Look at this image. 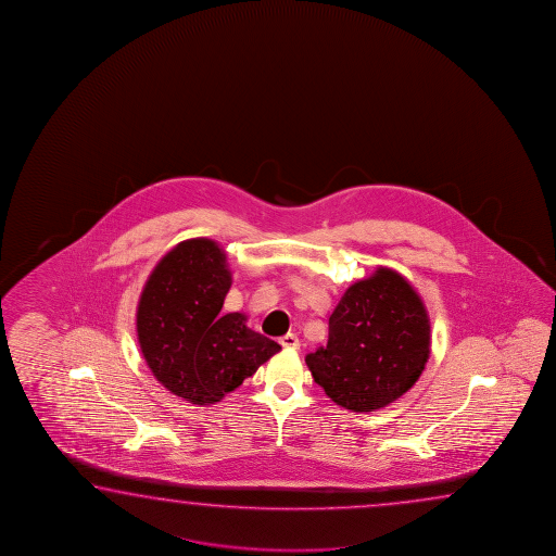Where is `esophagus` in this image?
<instances>
[{"label":"esophagus","instance_id":"34e87169","mask_svg":"<svg viewBox=\"0 0 556 556\" xmlns=\"http://www.w3.org/2000/svg\"><path fill=\"white\" fill-rule=\"evenodd\" d=\"M280 344H282L283 349H300V339L293 334V332H288V334H283L282 339H280Z\"/></svg>","mask_w":556,"mask_h":556}]
</instances>
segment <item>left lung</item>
<instances>
[{
    "label": "left lung",
    "instance_id": "1",
    "mask_svg": "<svg viewBox=\"0 0 556 556\" xmlns=\"http://www.w3.org/2000/svg\"><path fill=\"white\" fill-rule=\"evenodd\" d=\"M430 356L422 298L393 268L352 283L329 319V342L307 354L315 383L354 413H374L405 395Z\"/></svg>",
    "mask_w": 556,
    "mask_h": 556
}]
</instances>
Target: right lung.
<instances>
[{"label":"right lung","mask_w":556,"mask_h":556,"mask_svg":"<svg viewBox=\"0 0 556 556\" xmlns=\"http://www.w3.org/2000/svg\"><path fill=\"white\" fill-rule=\"evenodd\" d=\"M231 270L216 241H180L141 290L136 330L151 374L192 405H216L282 346L247 327L245 313L222 315Z\"/></svg>","instance_id":"right-lung-1"}]
</instances>
